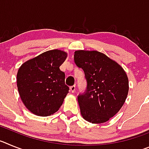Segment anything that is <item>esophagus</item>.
Masks as SVG:
<instances>
[{"mask_svg":"<svg viewBox=\"0 0 149 149\" xmlns=\"http://www.w3.org/2000/svg\"><path fill=\"white\" fill-rule=\"evenodd\" d=\"M75 90H76V86H70V91L72 92V93H74V92H75Z\"/></svg>","mask_w":149,"mask_h":149,"instance_id":"1","label":"esophagus"}]
</instances>
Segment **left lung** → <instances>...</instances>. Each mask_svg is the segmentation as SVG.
<instances>
[{
	"instance_id": "left-lung-1",
	"label": "left lung",
	"mask_w": 149,
	"mask_h": 149,
	"mask_svg": "<svg viewBox=\"0 0 149 149\" xmlns=\"http://www.w3.org/2000/svg\"><path fill=\"white\" fill-rule=\"evenodd\" d=\"M76 65L85 74L87 87L77 97L81 113L91 123L106 122L123 106L129 90L126 72L116 61L97 51L74 52Z\"/></svg>"
}]
</instances>
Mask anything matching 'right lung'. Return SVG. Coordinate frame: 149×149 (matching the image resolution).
<instances>
[{"label": "right lung", "instance_id": "obj_1", "mask_svg": "<svg viewBox=\"0 0 149 149\" xmlns=\"http://www.w3.org/2000/svg\"><path fill=\"white\" fill-rule=\"evenodd\" d=\"M67 53L54 49L24 63L17 73V87L22 102L32 113L48 116L58 111L69 88L60 66Z\"/></svg>", "mask_w": 149, "mask_h": 149}]
</instances>
